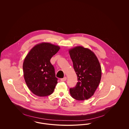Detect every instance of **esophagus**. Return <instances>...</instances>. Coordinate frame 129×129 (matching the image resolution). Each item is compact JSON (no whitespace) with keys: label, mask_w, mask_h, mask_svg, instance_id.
Segmentation results:
<instances>
[{"label":"esophagus","mask_w":129,"mask_h":129,"mask_svg":"<svg viewBox=\"0 0 129 129\" xmlns=\"http://www.w3.org/2000/svg\"><path fill=\"white\" fill-rule=\"evenodd\" d=\"M66 80H67V77H65L61 79V81H66Z\"/></svg>","instance_id":"1"}]
</instances>
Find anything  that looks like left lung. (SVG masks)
<instances>
[{
  "label": "left lung",
  "mask_w": 129,
  "mask_h": 129,
  "mask_svg": "<svg viewBox=\"0 0 129 129\" xmlns=\"http://www.w3.org/2000/svg\"><path fill=\"white\" fill-rule=\"evenodd\" d=\"M78 82L71 88V96L78 101L87 100L94 95L100 83L102 69L96 55L91 50L82 46L69 49Z\"/></svg>",
  "instance_id": "obj_1"
}]
</instances>
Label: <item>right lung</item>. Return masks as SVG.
I'll use <instances>...</instances> for the list:
<instances>
[{
  "label": "right lung",
  "instance_id": "right-lung-1",
  "mask_svg": "<svg viewBox=\"0 0 129 129\" xmlns=\"http://www.w3.org/2000/svg\"><path fill=\"white\" fill-rule=\"evenodd\" d=\"M59 49V46L52 43H39L25 58L23 69L25 82L31 91L38 96H47L54 91L57 78L50 59Z\"/></svg>",
  "mask_w": 129,
  "mask_h": 129
}]
</instances>
